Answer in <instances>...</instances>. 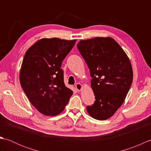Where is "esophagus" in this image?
Here are the masks:
<instances>
[{
	"instance_id": "esophagus-1",
	"label": "esophagus",
	"mask_w": 151,
	"mask_h": 151,
	"mask_svg": "<svg viewBox=\"0 0 151 151\" xmlns=\"http://www.w3.org/2000/svg\"><path fill=\"white\" fill-rule=\"evenodd\" d=\"M75 87L78 91H81L83 88V85L80 84V83H77V84L75 85Z\"/></svg>"
}]
</instances>
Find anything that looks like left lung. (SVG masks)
Segmentation results:
<instances>
[{
  "instance_id": "left-lung-1",
  "label": "left lung",
  "mask_w": 151,
  "mask_h": 151,
  "mask_svg": "<svg viewBox=\"0 0 151 151\" xmlns=\"http://www.w3.org/2000/svg\"><path fill=\"white\" fill-rule=\"evenodd\" d=\"M77 48L90 71L91 87L96 99L92 106H88L87 111L95 119H108L123 103L132 85L130 60L110 37L81 40Z\"/></svg>"
}]
</instances>
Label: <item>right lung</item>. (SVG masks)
Masks as SVG:
<instances>
[{
    "mask_svg": "<svg viewBox=\"0 0 151 151\" xmlns=\"http://www.w3.org/2000/svg\"><path fill=\"white\" fill-rule=\"evenodd\" d=\"M76 41L43 38L25 53L19 74L21 86L32 104L43 115L60 114L73 95L64 84L61 66Z\"/></svg>",
    "mask_w": 151,
    "mask_h": 151,
    "instance_id": "add662e5",
    "label": "right lung"
}]
</instances>
